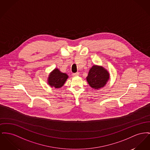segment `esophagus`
<instances>
[{"label":"esophagus","instance_id":"34e87169","mask_svg":"<svg viewBox=\"0 0 150 150\" xmlns=\"http://www.w3.org/2000/svg\"><path fill=\"white\" fill-rule=\"evenodd\" d=\"M79 75V72H76V73H72V76H77Z\"/></svg>","mask_w":150,"mask_h":150}]
</instances>
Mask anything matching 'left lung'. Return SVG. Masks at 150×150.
Returning a JSON list of instances; mask_svg holds the SVG:
<instances>
[{
	"instance_id": "obj_1",
	"label": "left lung",
	"mask_w": 150,
	"mask_h": 150,
	"mask_svg": "<svg viewBox=\"0 0 150 150\" xmlns=\"http://www.w3.org/2000/svg\"><path fill=\"white\" fill-rule=\"evenodd\" d=\"M109 79L108 72L102 67L94 65L89 70L87 80L92 88L99 89L104 87Z\"/></svg>"
}]
</instances>
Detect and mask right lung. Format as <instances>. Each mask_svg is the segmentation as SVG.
<instances>
[{"label": "right lung", "mask_w": 150, "mask_h": 150, "mask_svg": "<svg viewBox=\"0 0 150 150\" xmlns=\"http://www.w3.org/2000/svg\"><path fill=\"white\" fill-rule=\"evenodd\" d=\"M67 78L68 76L66 74L62 73L58 69H55L49 75L48 83L51 87L61 88Z\"/></svg>", "instance_id": "right-lung-1"}]
</instances>
